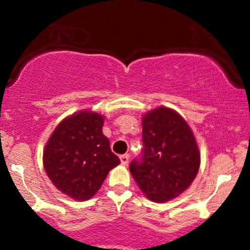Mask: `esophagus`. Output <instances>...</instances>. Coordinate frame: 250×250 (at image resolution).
<instances>
[{
    "mask_svg": "<svg viewBox=\"0 0 250 250\" xmlns=\"http://www.w3.org/2000/svg\"><path fill=\"white\" fill-rule=\"evenodd\" d=\"M120 160H121V163H122V165H127L128 161H129V157H128V155H121Z\"/></svg>",
    "mask_w": 250,
    "mask_h": 250,
    "instance_id": "esophagus-1",
    "label": "esophagus"
}]
</instances>
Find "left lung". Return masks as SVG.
I'll return each mask as SVG.
<instances>
[{"label": "left lung", "instance_id": "8db88e82", "mask_svg": "<svg viewBox=\"0 0 250 250\" xmlns=\"http://www.w3.org/2000/svg\"><path fill=\"white\" fill-rule=\"evenodd\" d=\"M143 155L129 165L148 200L162 203L181 195L200 169L193 133L178 112L160 106L143 117Z\"/></svg>", "mask_w": 250, "mask_h": 250}]
</instances>
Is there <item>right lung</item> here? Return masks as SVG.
Returning <instances> with one entry per match:
<instances>
[{"mask_svg":"<svg viewBox=\"0 0 250 250\" xmlns=\"http://www.w3.org/2000/svg\"><path fill=\"white\" fill-rule=\"evenodd\" d=\"M103 125L99 113L80 111L62 120L46 144L43 166L48 178L74 200L92 198L110 170L120 165L103 134Z\"/></svg>","mask_w":250,"mask_h":250,"instance_id":"obj_1","label":"right lung"}]
</instances>
